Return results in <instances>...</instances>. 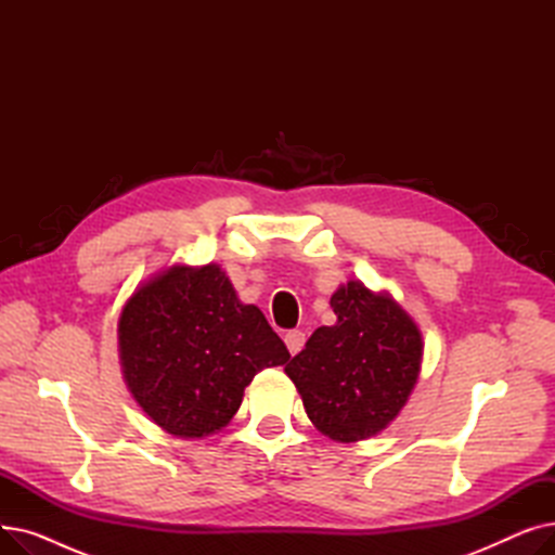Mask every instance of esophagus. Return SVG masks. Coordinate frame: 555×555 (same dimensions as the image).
Here are the masks:
<instances>
[{
    "label": "esophagus",
    "instance_id": "esophagus-1",
    "mask_svg": "<svg viewBox=\"0 0 555 555\" xmlns=\"http://www.w3.org/2000/svg\"><path fill=\"white\" fill-rule=\"evenodd\" d=\"M304 344H306V333H301V331H289L285 335V346H287L289 356H297L304 348Z\"/></svg>",
    "mask_w": 555,
    "mask_h": 555
}]
</instances>
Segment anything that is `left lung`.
<instances>
[{"label": "left lung", "instance_id": "left-lung-1", "mask_svg": "<svg viewBox=\"0 0 555 555\" xmlns=\"http://www.w3.org/2000/svg\"><path fill=\"white\" fill-rule=\"evenodd\" d=\"M335 326L317 328L285 373L312 425L337 443H358L387 429L410 400L423 364L414 317L387 289L362 281L339 285Z\"/></svg>", "mask_w": 555, "mask_h": 555}]
</instances>
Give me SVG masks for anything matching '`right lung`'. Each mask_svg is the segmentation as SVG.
<instances>
[{"label":"right lung","mask_w":555,"mask_h":555,"mask_svg":"<svg viewBox=\"0 0 555 555\" xmlns=\"http://www.w3.org/2000/svg\"><path fill=\"white\" fill-rule=\"evenodd\" d=\"M119 360L143 414L175 439L195 441L227 427L254 375L289 353L218 262H175L124 304Z\"/></svg>","instance_id":"1"}]
</instances>
